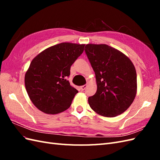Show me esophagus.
Masks as SVG:
<instances>
[{
  "label": "esophagus",
  "instance_id": "34e87169",
  "mask_svg": "<svg viewBox=\"0 0 160 160\" xmlns=\"http://www.w3.org/2000/svg\"><path fill=\"white\" fill-rule=\"evenodd\" d=\"M86 88H87V85H86V84H84V85H82V86L80 87V89L82 91H84V89H86Z\"/></svg>",
  "mask_w": 160,
  "mask_h": 160
}]
</instances>
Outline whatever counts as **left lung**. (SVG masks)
I'll list each match as a JSON object with an SVG mask.
<instances>
[{"label": "left lung", "instance_id": "1", "mask_svg": "<svg viewBox=\"0 0 160 160\" xmlns=\"http://www.w3.org/2000/svg\"><path fill=\"white\" fill-rule=\"evenodd\" d=\"M84 51L96 74L97 91L88 98L100 115L113 118L131 106L137 93V74L131 60L105 44H88Z\"/></svg>", "mask_w": 160, "mask_h": 160}]
</instances>
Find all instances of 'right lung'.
Segmentation results:
<instances>
[{"label": "right lung", "mask_w": 160, "mask_h": 160, "mask_svg": "<svg viewBox=\"0 0 160 160\" xmlns=\"http://www.w3.org/2000/svg\"><path fill=\"white\" fill-rule=\"evenodd\" d=\"M85 45L62 42L49 47L32 61L25 84L32 103L47 114H57L71 106L78 92L67 78Z\"/></svg>", "instance_id": "obj_1"}]
</instances>
